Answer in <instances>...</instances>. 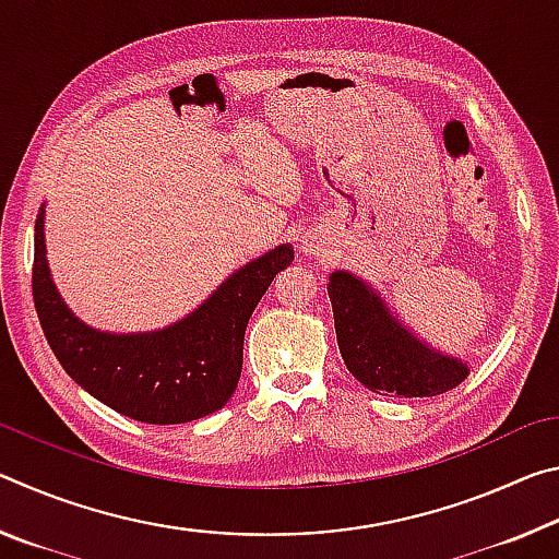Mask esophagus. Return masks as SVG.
<instances>
[{
	"instance_id": "esophagus-1",
	"label": "esophagus",
	"mask_w": 559,
	"mask_h": 559,
	"mask_svg": "<svg viewBox=\"0 0 559 559\" xmlns=\"http://www.w3.org/2000/svg\"><path fill=\"white\" fill-rule=\"evenodd\" d=\"M302 251H306V253H316V251H318V246H316L313 241H308V239H306V241H302Z\"/></svg>"
}]
</instances>
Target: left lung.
<instances>
[{"label": "left lung", "instance_id": "1", "mask_svg": "<svg viewBox=\"0 0 559 559\" xmlns=\"http://www.w3.org/2000/svg\"><path fill=\"white\" fill-rule=\"evenodd\" d=\"M340 355L367 390L400 396H437L468 377V365L416 340L372 286L347 271L328 283Z\"/></svg>", "mask_w": 559, "mask_h": 559}]
</instances>
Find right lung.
<instances>
[{
    "mask_svg": "<svg viewBox=\"0 0 559 559\" xmlns=\"http://www.w3.org/2000/svg\"><path fill=\"white\" fill-rule=\"evenodd\" d=\"M290 261V246H276L226 278L194 313L165 330L100 333L81 323L53 286L41 206L34 226V306L56 359L75 384L130 419L185 424L229 402L241 377L249 318Z\"/></svg>",
    "mask_w": 559,
    "mask_h": 559,
    "instance_id": "right-lung-1",
    "label": "right lung"
}]
</instances>
